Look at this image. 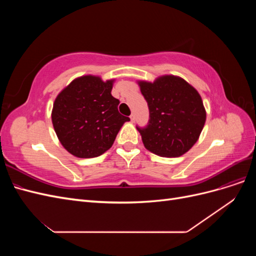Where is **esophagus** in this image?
I'll return each instance as SVG.
<instances>
[{
  "label": "esophagus",
  "instance_id": "34e87169",
  "mask_svg": "<svg viewBox=\"0 0 256 256\" xmlns=\"http://www.w3.org/2000/svg\"><path fill=\"white\" fill-rule=\"evenodd\" d=\"M130 120H131V122H134V120H136V116H134V114H131L130 115Z\"/></svg>",
  "mask_w": 256,
  "mask_h": 256
}]
</instances>
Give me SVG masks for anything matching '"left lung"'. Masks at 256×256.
Here are the masks:
<instances>
[{
	"label": "left lung",
	"instance_id": "left-lung-1",
	"mask_svg": "<svg viewBox=\"0 0 256 256\" xmlns=\"http://www.w3.org/2000/svg\"><path fill=\"white\" fill-rule=\"evenodd\" d=\"M138 84L150 110L147 125L136 126L144 146L161 157H180L187 152L198 141L206 120L198 90L174 76Z\"/></svg>",
	"mask_w": 256,
	"mask_h": 256
}]
</instances>
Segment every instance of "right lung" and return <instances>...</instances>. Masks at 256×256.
I'll use <instances>...</instances> for the list:
<instances>
[{
	"label": "right lung",
	"instance_id": "right-lung-1",
	"mask_svg": "<svg viewBox=\"0 0 256 256\" xmlns=\"http://www.w3.org/2000/svg\"><path fill=\"white\" fill-rule=\"evenodd\" d=\"M113 81L84 76L74 80L56 97L52 122L60 142L79 158H94L113 145L124 122L120 100L111 95Z\"/></svg>",
	"mask_w": 256,
	"mask_h": 256
}]
</instances>
